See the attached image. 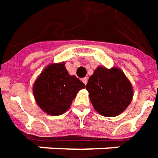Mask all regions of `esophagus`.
<instances>
[{
    "mask_svg": "<svg viewBox=\"0 0 158 158\" xmlns=\"http://www.w3.org/2000/svg\"><path fill=\"white\" fill-rule=\"evenodd\" d=\"M81 81H82V82H83L84 84H87V77H83L82 79H81Z\"/></svg>",
    "mask_w": 158,
    "mask_h": 158,
    "instance_id": "34e87169",
    "label": "esophagus"
}]
</instances>
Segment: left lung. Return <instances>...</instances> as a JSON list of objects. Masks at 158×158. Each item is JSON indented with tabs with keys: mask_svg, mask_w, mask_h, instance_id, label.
<instances>
[{
	"mask_svg": "<svg viewBox=\"0 0 158 158\" xmlns=\"http://www.w3.org/2000/svg\"><path fill=\"white\" fill-rule=\"evenodd\" d=\"M93 108L106 117L121 114L133 98L131 82L118 68L98 66L87 81V87Z\"/></svg>",
	"mask_w": 158,
	"mask_h": 158,
	"instance_id": "obj_1",
	"label": "left lung"
}]
</instances>
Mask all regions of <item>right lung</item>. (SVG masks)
Masks as SVG:
<instances>
[{"instance_id": "1", "label": "right lung", "mask_w": 158, "mask_h": 158, "mask_svg": "<svg viewBox=\"0 0 158 158\" xmlns=\"http://www.w3.org/2000/svg\"><path fill=\"white\" fill-rule=\"evenodd\" d=\"M86 87L76 76H70L65 63L52 64L43 71L33 85V94L38 105L50 115L65 113L77 96Z\"/></svg>"}]
</instances>
